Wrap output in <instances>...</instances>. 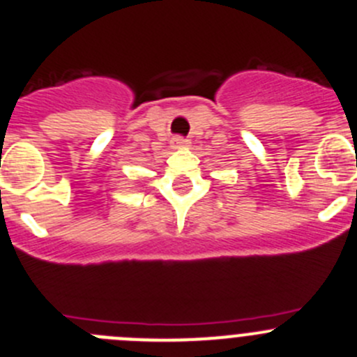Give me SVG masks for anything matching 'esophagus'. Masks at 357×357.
<instances>
[{
	"label": "esophagus",
	"mask_w": 357,
	"mask_h": 357,
	"mask_svg": "<svg viewBox=\"0 0 357 357\" xmlns=\"http://www.w3.org/2000/svg\"><path fill=\"white\" fill-rule=\"evenodd\" d=\"M171 144H172V148H183V146H186V144H188V139H186V137H183V136H174V137H172Z\"/></svg>",
	"instance_id": "obj_1"
}]
</instances>
